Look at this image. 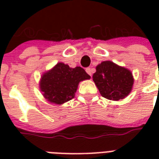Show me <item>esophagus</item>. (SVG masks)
<instances>
[{
	"label": "esophagus",
	"mask_w": 159,
	"mask_h": 159,
	"mask_svg": "<svg viewBox=\"0 0 159 159\" xmlns=\"http://www.w3.org/2000/svg\"><path fill=\"white\" fill-rule=\"evenodd\" d=\"M86 72H87L90 76H92V70L91 67H87V68H86Z\"/></svg>",
	"instance_id": "obj_1"
}]
</instances>
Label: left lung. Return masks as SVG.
<instances>
[{
  "instance_id": "left-lung-1",
  "label": "left lung",
  "mask_w": 159,
  "mask_h": 159,
  "mask_svg": "<svg viewBox=\"0 0 159 159\" xmlns=\"http://www.w3.org/2000/svg\"><path fill=\"white\" fill-rule=\"evenodd\" d=\"M93 81L102 97L113 101L128 96L134 84L130 71L111 61H105L97 66Z\"/></svg>"
}]
</instances>
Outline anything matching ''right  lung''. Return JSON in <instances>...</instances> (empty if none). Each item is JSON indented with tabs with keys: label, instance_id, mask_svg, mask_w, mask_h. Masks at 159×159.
Masks as SVG:
<instances>
[{
	"label": "right lung",
	"instance_id": "right-lung-1",
	"mask_svg": "<svg viewBox=\"0 0 159 159\" xmlns=\"http://www.w3.org/2000/svg\"><path fill=\"white\" fill-rule=\"evenodd\" d=\"M90 77L81 67L71 68L68 65L59 62L43 75L40 82L41 92L50 102L62 104L74 97L81 81Z\"/></svg>",
	"mask_w": 159,
	"mask_h": 159
}]
</instances>
